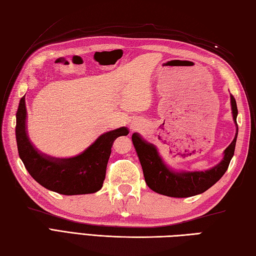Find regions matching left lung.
Instances as JSON below:
<instances>
[{
  "label": "left lung",
  "mask_w": 256,
  "mask_h": 256,
  "mask_svg": "<svg viewBox=\"0 0 256 256\" xmlns=\"http://www.w3.org/2000/svg\"><path fill=\"white\" fill-rule=\"evenodd\" d=\"M230 100L232 116L236 130V136L231 144L224 150V158L219 164L204 172L174 170L162 160L155 145L146 142L138 133H133V145L143 168L146 184L153 192L174 198L192 197V196L204 192L224 175L234 155L238 131L236 124L238 108L236 99L232 94L230 96Z\"/></svg>",
  "instance_id": "8db88e82"
}]
</instances>
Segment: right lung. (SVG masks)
Wrapping results in <instances>:
<instances>
[{
  "label": "right lung",
  "mask_w": 256,
  "mask_h": 256,
  "mask_svg": "<svg viewBox=\"0 0 256 256\" xmlns=\"http://www.w3.org/2000/svg\"><path fill=\"white\" fill-rule=\"evenodd\" d=\"M25 96L16 113V142L20 158L30 175L48 190L66 196L99 192L106 178L108 160L114 140L128 134L122 126L101 134L82 153L68 158H58L38 150L26 131Z\"/></svg>",
  "instance_id": "obj_1"
}]
</instances>
